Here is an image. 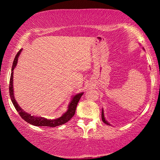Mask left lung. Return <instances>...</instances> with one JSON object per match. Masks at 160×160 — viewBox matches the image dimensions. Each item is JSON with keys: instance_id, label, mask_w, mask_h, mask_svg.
<instances>
[{"instance_id": "8db88e82", "label": "left lung", "mask_w": 160, "mask_h": 160, "mask_svg": "<svg viewBox=\"0 0 160 160\" xmlns=\"http://www.w3.org/2000/svg\"><path fill=\"white\" fill-rule=\"evenodd\" d=\"M102 121L104 122V123H105L106 124H108V125H110L109 123H108V122L105 120V118H104V112H103V109H102Z\"/></svg>"}]
</instances>
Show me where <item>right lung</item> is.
<instances>
[{"label": "right lung", "mask_w": 160, "mask_h": 160, "mask_svg": "<svg viewBox=\"0 0 160 160\" xmlns=\"http://www.w3.org/2000/svg\"><path fill=\"white\" fill-rule=\"evenodd\" d=\"M21 49L17 53L15 56V58L13 60V65L12 68V73L11 76H10V80H9V96L11 98L12 103L14 106L15 108L16 109L17 112H18V114L20 115L24 120L26 121L28 123L31 124L32 125L37 126V127H56L57 126H60L65 124L66 122L69 121L72 117L76 113V107L78 102H79L81 96H82L84 93H80L76 95L73 98L72 100L70 102L69 105V108H68L67 111L65 113L63 114L62 116L59 118L55 119V120H49L42 117H35L31 115V114H29L24 111L19 105L17 104L16 101L13 96V70L14 69L15 67L17 64V61H18V58L20 55V52H21Z\"/></svg>", "instance_id": "obj_1"}]
</instances>
